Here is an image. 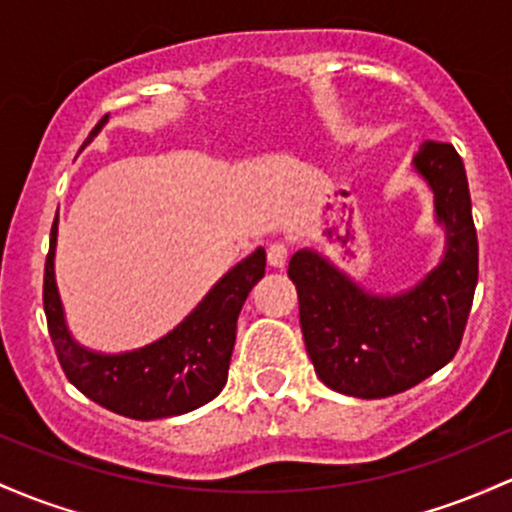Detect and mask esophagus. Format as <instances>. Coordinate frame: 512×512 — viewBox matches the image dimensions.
I'll return each instance as SVG.
<instances>
[{"label":"esophagus","mask_w":512,"mask_h":512,"mask_svg":"<svg viewBox=\"0 0 512 512\" xmlns=\"http://www.w3.org/2000/svg\"><path fill=\"white\" fill-rule=\"evenodd\" d=\"M286 257H289V247H286L284 243H272L267 247V262L269 267L279 269L286 265Z\"/></svg>","instance_id":"esophagus-1"}]
</instances>
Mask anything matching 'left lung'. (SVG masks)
Here are the masks:
<instances>
[{"label": "left lung", "mask_w": 512, "mask_h": 512, "mask_svg": "<svg viewBox=\"0 0 512 512\" xmlns=\"http://www.w3.org/2000/svg\"><path fill=\"white\" fill-rule=\"evenodd\" d=\"M415 170L430 182L449 238L442 265L415 289L381 299L313 252H296L289 262L308 357L320 381L347 396L386 398L413 389L462 345L479 282L464 162L452 143L425 140Z\"/></svg>", "instance_id": "1"}]
</instances>
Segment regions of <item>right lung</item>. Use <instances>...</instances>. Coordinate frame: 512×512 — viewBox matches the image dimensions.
<instances>
[{
	"mask_svg": "<svg viewBox=\"0 0 512 512\" xmlns=\"http://www.w3.org/2000/svg\"><path fill=\"white\" fill-rule=\"evenodd\" d=\"M101 119L84 143H89ZM58 218L50 228V250L43 274V308L60 367L75 389L94 403L126 418L155 420L204 406L226 386L235 345V325L252 286L265 277V250L252 252L209 291L182 325L143 350L128 355H94L75 345L65 328L63 306L53 274Z\"/></svg>",
	"mask_w": 512,
	"mask_h": 512,
	"instance_id": "right-lung-1",
	"label": "right lung"
}]
</instances>
